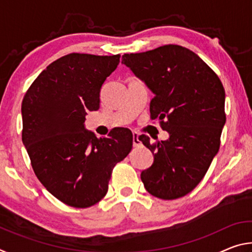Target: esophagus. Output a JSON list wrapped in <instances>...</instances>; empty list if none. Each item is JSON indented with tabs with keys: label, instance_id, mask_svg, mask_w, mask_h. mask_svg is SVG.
Masks as SVG:
<instances>
[{
	"label": "esophagus",
	"instance_id": "obj_1",
	"mask_svg": "<svg viewBox=\"0 0 252 252\" xmlns=\"http://www.w3.org/2000/svg\"><path fill=\"white\" fill-rule=\"evenodd\" d=\"M142 146V142L141 140H140V136H139V133H136V132H134L133 133V147L134 148H139Z\"/></svg>",
	"mask_w": 252,
	"mask_h": 252
}]
</instances>
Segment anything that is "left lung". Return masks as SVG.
Listing matches in <instances>:
<instances>
[{
    "mask_svg": "<svg viewBox=\"0 0 252 252\" xmlns=\"http://www.w3.org/2000/svg\"><path fill=\"white\" fill-rule=\"evenodd\" d=\"M122 63L150 89L151 119L168 131L165 141L140 140L155 156L141 172L147 191L173 200L191 192L220 148L225 123L223 85L206 62L189 49L163 45L142 53L122 55Z\"/></svg>",
    "mask_w": 252,
    "mask_h": 252,
    "instance_id": "obj_1",
    "label": "left lung"
}]
</instances>
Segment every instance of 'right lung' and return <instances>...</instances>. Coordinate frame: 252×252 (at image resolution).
Masks as SVG:
<instances>
[{"label": "right lung", "instance_id": "right-lung-1", "mask_svg": "<svg viewBox=\"0 0 252 252\" xmlns=\"http://www.w3.org/2000/svg\"><path fill=\"white\" fill-rule=\"evenodd\" d=\"M119 62L120 54L64 55L41 72L23 97L22 141L34 173L70 207L99 202L114 165L132 149L126 127L100 139L84 127L87 112L100 108L102 84Z\"/></svg>", "mask_w": 252, "mask_h": 252}]
</instances>
